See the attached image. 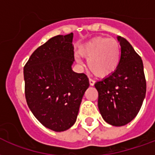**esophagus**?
Listing matches in <instances>:
<instances>
[{
    "instance_id": "34e87169",
    "label": "esophagus",
    "mask_w": 155,
    "mask_h": 155,
    "mask_svg": "<svg viewBox=\"0 0 155 155\" xmlns=\"http://www.w3.org/2000/svg\"><path fill=\"white\" fill-rule=\"evenodd\" d=\"M89 83H90V85L93 86L95 84V80L91 78H89Z\"/></svg>"
}]
</instances>
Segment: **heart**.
Masks as SVG:
<instances>
[{
	"mask_svg": "<svg viewBox=\"0 0 155 155\" xmlns=\"http://www.w3.org/2000/svg\"><path fill=\"white\" fill-rule=\"evenodd\" d=\"M79 53L87 58V66L91 73L100 78L113 73L119 65L120 46L115 39L95 37L83 45ZM78 63L81 60L76 56Z\"/></svg>",
	"mask_w": 155,
	"mask_h": 155,
	"instance_id": "heart-1",
	"label": "heart"
}]
</instances>
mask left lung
<instances>
[{
    "label": "left lung",
    "instance_id": "8db88e82",
    "mask_svg": "<svg viewBox=\"0 0 155 155\" xmlns=\"http://www.w3.org/2000/svg\"><path fill=\"white\" fill-rule=\"evenodd\" d=\"M121 48L119 65L113 73L95 83L98 108L104 120L122 126L135 118L146 93V80L140 56L123 37H117Z\"/></svg>",
    "mask_w": 155,
    "mask_h": 155
}]
</instances>
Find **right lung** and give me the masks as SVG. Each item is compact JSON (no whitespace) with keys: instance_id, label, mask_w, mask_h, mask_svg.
Returning a JSON list of instances; mask_svg holds the SVG:
<instances>
[{"instance_id":"right-lung-1","label":"right lung","mask_w":155,"mask_h":155,"mask_svg":"<svg viewBox=\"0 0 155 155\" xmlns=\"http://www.w3.org/2000/svg\"><path fill=\"white\" fill-rule=\"evenodd\" d=\"M73 34L54 36L35 50L25 67V94L36 119L54 131H64L77 120L89 87L85 73L73 72Z\"/></svg>"}]
</instances>
